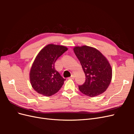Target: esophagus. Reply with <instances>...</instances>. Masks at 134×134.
<instances>
[{
    "mask_svg": "<svg viewBox=\"0 0 134 134\" xmlns=\"http://www.w3.org/2000/svg\"><path fill=\"white\" fill-rule=\"evenodd\" d=\"M74 75H71L70 78H69V79H74Z\"/></svg>",
    "mask_w": 134,
    "mask_h": 134,
    "instance_id": "1",
    "label": "esophagus"
}]
</instances>
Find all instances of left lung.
Returning a JSON list of instances; mask_svg holds the SVG:
<instances>
[{"mask_svg":"<svg viewBox=\"0 0 134 134\" xmlns=\"http://www.w3.org/2000/svg\"><path fill=\"white\" fill-rule=\"evenodd\" d=\"M73 50L86 75L85 83L78 87L79 91L90 97L104 93L112 76V68L107 58L96 48L86 45L75 46Z\"/></svg>","mask_w":134,"mask_h":134,"instance_id":"obj_1","label":"left lung"}]
</instances>
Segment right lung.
I'll use <instances>...</instances> for the list:
<instances>
[{
	"label": "right lung",
	"instance_id": "1",
	"mask_svg": "<svg viewBox=\"0 0 134 134\" xmlns=\"http://www.w3.org/2000/svg\"><path fill=\"white\" fill-rule=\"evenodd\" d=\"M68 49L64 46L48 44L39 52L30 72V83L36 92L49 97L60 90L65 79L55 70V63Z\"/></svg>",
	"mask_w": 134,
	"mask_h": 134
}]
</instances>
